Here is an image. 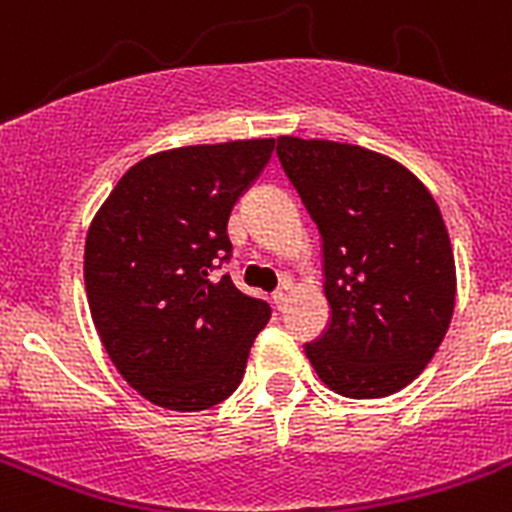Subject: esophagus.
Instances as JSON below:
<instances>
[{"instance_id": "obj_1", "label": "esophagus", "mask_w": 512, "mask_h": 512, "mask_svg": "<svg viewBox=\"0 0 512 512\" xmlns=\"http://www.w3.org/2000/svg\"><path fill=\"white\" fill-rule=\"evenodd\" d=\"M289 295H292V284L284 282L282 287H279L277 292H274V295H271V302H274V307H277V310H284V305H287Z\"/></svg>"}]
</instances>
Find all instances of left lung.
I'll return each instance as SVG.
<instances>
[{
  "mask_svg": "<svg viewBox=\"0 0 512 512\" xmlns=\"http://www.w3.org/2000/svg\"><path fill=\"white\" fill-rule=\"evenodd\" d=\"M277 156L323 238L328 330L305 343L330 390L354 400L408 387L441 346L456 266L441 210L395 158L282 135Z\"/></svg>",
  "mask_w": 512,
  "mask_h": 512,
  "instance_id": "obj_1",
  "label": "left lung"
}]
</instances>
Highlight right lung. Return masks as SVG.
Returning <instances> with one entry per match:
<instances>
[{
    "label": "right lung",
    "instance_id": "add662e5",
    "mask_svg": "<svg viewBox=\"0 0 512 512\" xmlns=\"http://www.w3.org/2000/svg\"><path fill=\"white\" fill-rule=\"evenodd\" d=\"M274 138L187 146L143 158L94 215L84 284L102 346L135 392L207 410L241 384L271 307L225 274L228 217L269 164Z\"/></svg>",
    "mask_w": 512,
    "mask_h": 512
}]
</instances>
